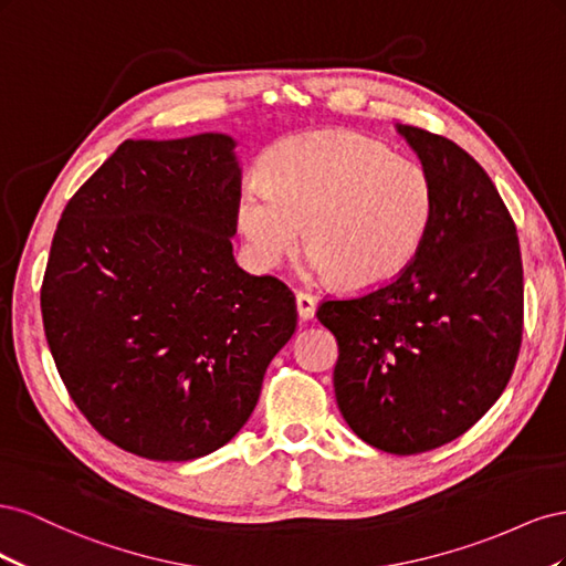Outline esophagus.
Returning <instances> with one entry per match:
<instances>
[{
    "instance_id": "1",
    "label": "esophagus",
    "mask_w": 566,
    "mask_h": 566,
    "mask_svg": "<svg viewBox=\"0 0 566 566\" xmlns=\"http://www.w3.org/2000/svg\"><path fill=\"white\" fill-rule=\"evenodd\" d=\"M295 302H297V314L302 321H312L316 316V297H312L310 293H297Z\"/></svg>"
}]
</instances>
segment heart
<instances>
[{
  "instance_id": "b5f03b06",
  "label": "heart",
  "mask_w": 566,
  "mask_h": 566,
  "mask_svg": "<svg viewBox=\"0 0 566 566\" xmlns=\"http://www.w3.org/2000/svg\"><path fill=\"white\" fill-rule=\"evenodd\" d=\"M260 172L262 184H245L235 202V227L260 269H276L304 227L310 276L375 290L401 276L430 233V177L358 132L287 136L266 150Z\"/></svg>"
}]
</instances>
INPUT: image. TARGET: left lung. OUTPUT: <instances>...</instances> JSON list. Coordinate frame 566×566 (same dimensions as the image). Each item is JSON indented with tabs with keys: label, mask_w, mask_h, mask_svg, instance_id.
<instances>
[{
	"label": "left lung",
	"mask_w": 566,
	"mask_h": 566,
	"mask_svg": "<svg viewBox=\"0 0 566 566\" xmlns=\"http://www.w3.org/2000/svg\"><path fill=\"white\" fill-rule=\"evenodd\" d=\"M434 188V219L401 276L331 300L318 321L337 339L342 418L370 447L413 455L443 447L499 401L522 345L517 229L470 153L397 125Z\"/></svg>",
	"instance_id": "1"
}]
</instances>
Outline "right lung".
<instances>
[{
  "label": "right lung",
  "instance_id": "1",
  "mask_svg": "<svg viewBox=\"0 0 566 566\" xmlns=\"http://www.w3.org/2000/svg\"><path fill=\"white\" fill-rule=\"evenodd\" d=\"M235 139H127L65 205L42 283L51 356L115 447L184 462L248 422L295 295L233 260Z\"/></svg>",
  "mask_w": 566,
  "mask_h": 566
}]
</instances>
